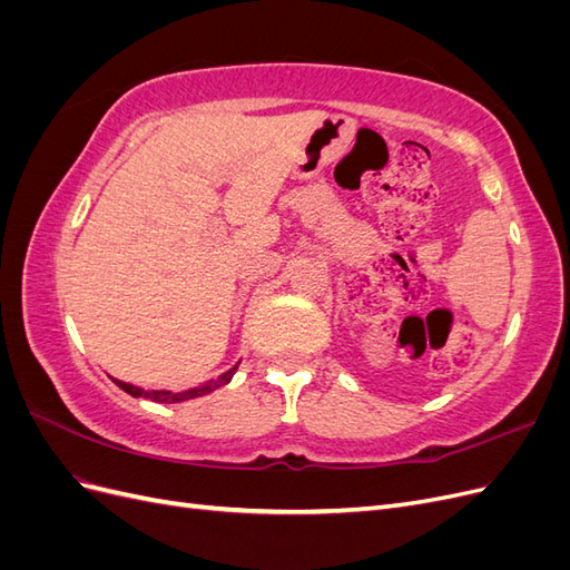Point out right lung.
<instances>
[{
    "label": "right lung",
    "instance_id": "1",
    "mask_svg": "<svg viewBox=\"0 0 570 570\" xmlns=\"http://www.w3.org/2000/svg\"><path fill=\"white\" fill-rule=\"evenodd\" d=\"M233 373H235V368H230L228 373H223V375L218 377V381H209V383L197 385V387H189V390H183V392H145L142 387H135V385H128V383H120V381H114V383H116L120 390H126L128 394H132V396H149L151 402L174 404V402H183V400H193V396H202V394H206V392H212V390H216V387H220V385L230 383Z\"/></svg>",
    "mask_w": 570,
    "mask_h": 570
}]
</instances>
